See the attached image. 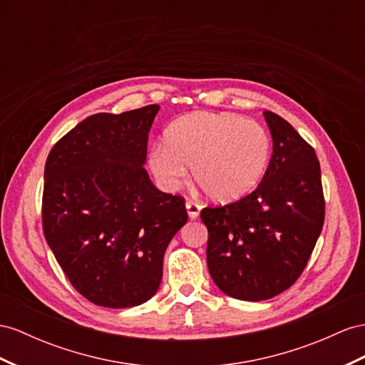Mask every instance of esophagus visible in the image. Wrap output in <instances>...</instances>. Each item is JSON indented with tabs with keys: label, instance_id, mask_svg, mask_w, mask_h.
Returning a JSON list of instances; mask_svg holds the SVG:
<instances>
[{
	"label": "esophagus",
	"instance_id": "obj_1",
	"mask_svg": "<svg viewBox=\"0 0 365 365\" xmlns=\"http://www.w3.org/2000/svg\"><path fill=\"white\" fill-rule=\"evenodd\" d=\"M200 210H202V207H200V205H199L197 202H192V200L186 202V211H188V217H190L191 220L199 217Z\"/></svg>",
	"mask_w": 365,
	"mask_h": 365
}]
</instances>
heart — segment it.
<instances>
[{"label": "heart", "instance_id": "1", "mask_svg": "<svg viewBox=\"0 0 365 365\" xmlns=\"http://www.w3.org/2000/svg\"><path fill=\"white\" fill-rule=\"evenodd\" d=\"M165 145L153 146L148 165L165 191L188 179L210 199L235 202L253 191L267 171L272 143L256 121L231 112H194L175 118L165 130Z\"/></svg>", "mask_w": 365, "mask_h": 365}]
</instances>
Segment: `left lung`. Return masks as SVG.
Returning <instances> with one entry per match:
<instances>
[{
  "label": "left lung",
  "mask_w": 365,
  "mask_h": 365,
  "mask_svg": "<svg viewBox=\"0 0 365 365\" xmlns=\"http://www.w3.org/2000/svg\"><path fill=\"white\" fill-rule=\"evenodd\" d=\"M273 155L262 182L244 199L203 208L207 262L223 293L265 301L292 287L324 225L321 166L314 149L287 120L265 110Z\"/></svg>",
  "instance_id": "8db88e82"
}]
</instances>
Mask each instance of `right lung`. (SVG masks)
<instances>
[{
  "label": "right lung",
  "instance_id": "1",
  "mask_svg": "<svg viewBox=\"0 0 365 365\" xmlns=\"http://www.w3.org/2000/svg\"><path fill=\"white\" fill-rule=\"evenodd\" d=\"M158 105L85 118L44 166L43 231L72 287L96 305L135 307L160 285L168 244L188 214L143 168Z\"/></svg>",
  "mask_w": 365,
  "mask_h": 365
}]
</instances>
